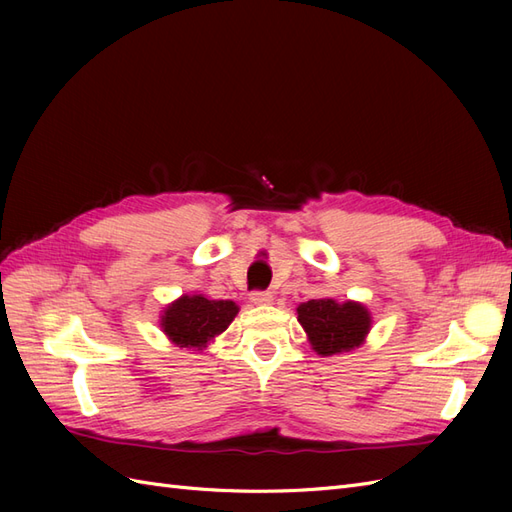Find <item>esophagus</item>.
<instances>
[{
	"label": "esophagus",
	"instance_id": "obj_1",
	"mask_svg": "<svg viewBox=\"0 0 512 512\" xmlns=\"http://www.w3.org/2000/svg\"><path fill=\"white\" fill-rule=\"evenodd\" d=\"M250 301L254 305H271L273 303V294L271 292H252Z\"/></svg>",
	"mask_w": 512,
	"mask_h": 512
}]
</instances>
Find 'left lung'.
Segmentation results:
<instances>
[{"label":"left lung","instance_id":"1","mask_svg":"<svg viewBox=\"0 0 512 512\" xmlns=\"http://www.w3.org/2000/svg\"><path fill=\"white\" fill-rule=\"evenodd\" d=\"M297 320L307 342L320 356L361 348L371 331V312L359 301L312 299L297 307Z\"/></svg>","mask_w":512,"mask_h":512}]
</instances>
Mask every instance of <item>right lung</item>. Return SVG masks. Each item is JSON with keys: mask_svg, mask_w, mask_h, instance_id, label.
<instances>
[{"mask_svg": "<svg viewBox=\"0 0 512 512\" xmlns=\"http://www.w3.org/2000/svg\"><path fill=\"white\" fill-rule=\"evenodd\" d=\"M239 314L235 301H211L205 294H181L160 314V329L170 344L203 352Z\"/></svg>", "mask_w": 512, "mask_h": 512, "instance_id": "obj_1", "label": "right lung"}]
</instances>
